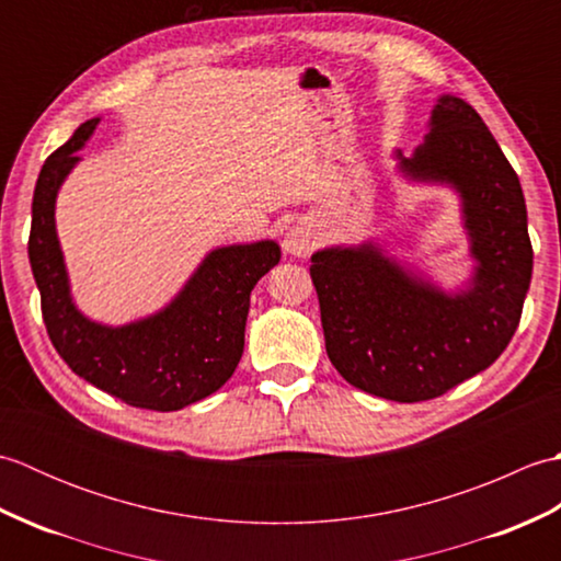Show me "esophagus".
I'll use <instances>...</instances> for the list:
<instances>
[{
    "mask_svg": "<svg viewBox=\"0 0 561 561\" xmlns=\"http://www.w3.org/2000/svg\"><path fill=\"white\" fill-rule=\"evenodd\" d=\"M313 245H316V233H313L311 226H306V224L291 226L287 236H284V241H282L284 253L291 255V257L308 255L313 250Z\"/></svg>",
    "mask_w": 561,
    "mask_h": 561,
    "instance_id": "obj_1",
    "label": "esophagus"
}]
</instances>
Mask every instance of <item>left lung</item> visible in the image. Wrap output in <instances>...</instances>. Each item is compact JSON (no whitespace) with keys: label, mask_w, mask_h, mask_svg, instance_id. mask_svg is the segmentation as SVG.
Masks as SVG:
<instances>
[{"label":"left lung","mask_w":561,"mask_h":561,"mask_svg":"<svg viewBox=\"0 0 561 561\" xmlns=\"http://www.w3.org/2000/svg\"><path fill=\"white\" fill-rule=\"evenodd\" d=\"M398 169L460 195L474 272L444 291L376 243L335 245L311 257L325 350L340 376L371 396L422 402L492 366L514 337L530 287L533 245L516 171L458 96H438L428 135Z\"/></svg>","instance_id":"8db88e82"}]
</instances>
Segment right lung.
<instances>
[{"label":"right lung","instance_id":"1","mask_svg":"<svg viewBox=\"0 0 561 561\" xmlns=\"http://www.w3.org/2000/svg\"><path fill=\"white\" fill-rule=\"evenodd\" d=\"M99 123L87 121L53 151L35 183L28 260L43 320L53 347L77 376L133 408L175 412L233 376L243 354L250 291L277 265L282 250L274 241L217 248L159 313L121 328L89 320L71 301L55 199Z\"/></svg>","mask_w":561,"mask_h":561}]
</instances>
